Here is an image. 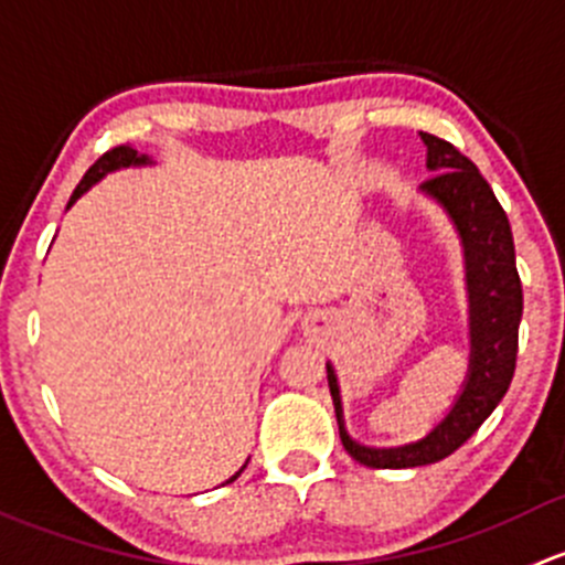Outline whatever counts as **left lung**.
Here are the masks:
<instances>
[{"label":"left lung","instance_id":"obj_1","mask_svg":"<svg viewBox=\"0 0 565 565\" xmlns=\"http://www.w3.org/2000/svg\"><path fill=\"white\" fill-rule=\"evenodd\" d=\"M422 141L427 147V171L433 173L422 184V193L444 206L462 242L470 326L468 375L451 411L422 440L394 449H370L348 435L337 372L326 364L342 446L367 468H418L455 455L498 408L516 367L522 282L516 275L509 217L479 168L459 149L429 132H422Z\"/></svg>","mask_w":565,"mask_h":565}]
</instances>
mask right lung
Here are the masks:
<instances>
[{"instance_id": "1", "label": "right lung", "mask_w": 565, "mask_h": 565, "mask_svg": "<svg viewBox=\"0 0 565 565\" xmlns=\"http://www.w3.org/2000/svg\"><path fill=\"white\" fill-rule=\"evenodd\" d=\"M136 166H152V160H149L147 154H138L136 149H132V147H114V149H108V152L103 154L100 160H97L95 166H92L89 171L84 173V179H81V182H78V188H75V190H73V195H70V203H67V209L73 206V203L78 201V198L84 195L86 190L92 188V184H97V182H100V179L106 177V173H110V171H119V168H136ZM244 468H247V462H244L242 468L236 470V473L231 476L228 481H225V484H231V481H236V479H239Z\"/></svg>"}]
</instances>
